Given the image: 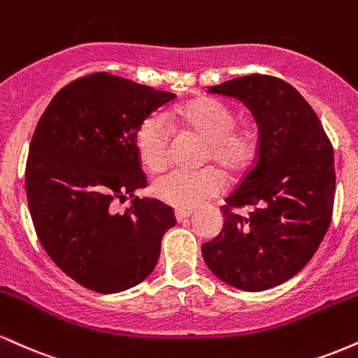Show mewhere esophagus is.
<instances>
[{"instance_id": "obj_1", "label": "esophagus", "mask_w": 358, "mask_h": 358, "mask_svg": "<svg viewBox=\"0 0 358 358\" xmlns=\"http://www.w3.org/2000/svg\"><path fill=\"white\" fill-rule=\"evenodd\" d=\"M193 213V208H178V210H175V217L176 220H183L187 219V217H190Z\"/></svg>"}]
</instances>
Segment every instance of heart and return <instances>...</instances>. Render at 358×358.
Masks as SVG:
<instances>
[{
    "label": "heart",
    "mask_w": 358,
    "mask_h": 358,
    "mask_svg": "<svg viewBox=\"0 0 358 358\" xmlns=\"http://www.w3.org/2000/svg\"><path fill=\"white\" fill-rule=\"evenodd\" d=\"M171 119L207 141L205 158L227 171H239L256 153L257 136L250 127H236V114L224 102L212 97H199L173 110ZM136 148L143 165L158 171L168 163V129L159 116L143 122L136 134ZM222 187V178L213 168L176 170L158 176L153 193L165 203L178 208H192Z\"/></svg>",
    "instance_id": "1"
}]
</instances>
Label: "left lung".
Instances as JSON below:
<instances>
[{
  "label": "left lung",
  "mask_w": 358,
  "mask_h": 358,
  "mask_svg": "<svg viewBox=\"0 0 358 358\" xmlns=\"http://www.w3.org/2000/svg\"><path fill=\"white\" fill-rule=\"evenodd\" d=\"M207 92L241 101L257 126V158L225 199L224 227L202 245L208 269L225 285L266 291L308 264L330 227L334 148L305 97L287 82L245 76ZM245 206V216L228 210Z\"/></svg>",
  "instance_id": "1"
}]
</instances>
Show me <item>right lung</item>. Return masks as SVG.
Listing matches in <instances>:
<instances>
[{
  "instance_id": "obj_1",
  "label": "right lung",
  "mask_w": 358,
  "mask_h": 358,
  "mask_svg": "<svg viewBox=\"0 0 358 358\" xmlns=\"http://www.w3.org/2000/svg\"><path fill=\"white\" fill-rule=\"evenodd\" d=\"M175 94L110 73L65 85L40 117L27 162L28 208L47 254L67 276L97 293H119L153 273L162 239L176 224L146 188L136 134ZM131 196L124 214L112 202Z\"/></svg>"
}]
</instances>
